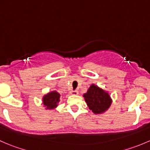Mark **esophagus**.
Returning <instances> with one entry per match:
<instances>
[{
    "mask_svg": "<svg viewBox=\"0 0 150 150\" xmlns=\"http://www.w3.org/2000/svg\"><path fill=\"white\" fill-rule=\"evenodd\" d=\"M71 94H72V95H78V91L77 90L72 91H71Z\"/></svg>",
    "mask_w": 150,
    "mask_h": 150,
    "instance_id": "obj_1",
    "label": "esophagus"
}]
</instances>
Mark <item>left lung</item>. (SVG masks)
Returning a JSON list of instances; mask_svg holds the SVG:
<instances>
[{
	"label": "left lung",
	"mask_w": 150,
	"mask_h": 150,
	"mask_svg": "<svg viewBox=\"0 0 150 150\" xmlns=\"http://www.w3.org/2000/svg\"><path fill=\"white\" fill-rule=\"evenodd\" d=\"M83 96L88 107L95 114L105 112L112 103L108 93L94 85L91 86Z\"/></svg>",
	"instance_id": "8db88e82"
}]
</instances>
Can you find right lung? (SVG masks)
<instances>
[{"instance_id": "right-lung-1", "label": "right lung", "mask_w": 150, "mask_h": 150, "mask_svg": "<svg viewBox=\"0 0 150 150\" xmlns=\"http://www.w3.org/2000/svg\"><path fill=\"white\" fill-rule=\"evenodd\" d=\"M60 95L59 93L56 91L51 92L48 93V94L43 96V105L46 107V109H54L57 107L59 102L60 101L59 99Z\"/></svg>"}]
</instances>
